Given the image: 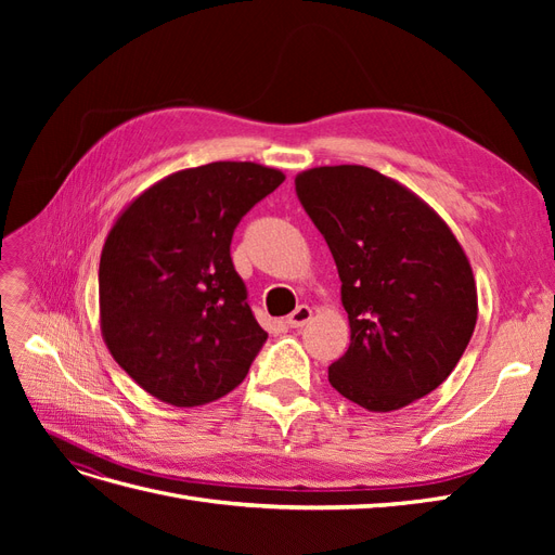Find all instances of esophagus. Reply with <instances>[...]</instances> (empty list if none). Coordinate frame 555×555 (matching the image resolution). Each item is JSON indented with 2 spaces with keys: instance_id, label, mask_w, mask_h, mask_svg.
I'll return each instance as SVG.
<instances>
[{
  "instance_id": "esophagus-1",
  "label": "esophagus",
  "mask_w": 555,
  "mask_h": 555,
  "mask_svg": "<svg viewBox=\"0 0 555 555\" xmlns=\"http://www.w3.org/2000/svg\"><path fill=\"white\" fill-rule=\"evenodd\" d=\"M312 319V308L310 306H298L289 317H287V324L292 326V328H300V326H306L308 322Z\"/></svg>"
}]
</instances>
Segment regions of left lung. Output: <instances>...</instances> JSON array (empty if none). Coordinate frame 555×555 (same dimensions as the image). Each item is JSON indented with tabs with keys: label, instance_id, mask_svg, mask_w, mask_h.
I'll list each match as a JSON object with an SVG mask.
<instances>
[{
	"label": "left lung",
	"instance_id": "8db88e82",
	"mask_svg": "<svg viewBox=\"0 0 555 555\" xmlns=\"http://www.w3.org/2000/svg\"><path fill=\"white\" fill-rule=\"evenodd\" d=\"M296 194L338 266L351 343L335 391L393 412L451 375L477 324V284L442 217L405 184L359 164L296 176Z\"/></svg>",
	"mask_w": 555,
	"mask_h": 555
}]
</instances>
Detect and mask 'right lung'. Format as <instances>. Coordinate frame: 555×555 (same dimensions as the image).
<instances>
[{"label":"right lung","instance_id":"right-lung-1","mask_svg":"<svg viewBox=\"0 0 555 555\" xmlns=\"http://www.w3.org/2000/svg\"><path fill=\"white\" fill-rule=\"evenodd\" d=\"M284 173L255 162L176 171L117 215L99 261V322L143 391L198 408L245 379L268 333L231 261L243 215Z\"/></svg>","mask_w":555,"mask_h":555}]
</instances>
